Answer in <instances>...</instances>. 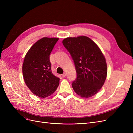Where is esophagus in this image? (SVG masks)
Listing matches in <instances>:
<instances>
[{
    "label": "esophagus",
    "instance_id": "esophagus-1",
    "mask_svg": "<svg viewBox=\"0 0 133 133\" xmlns=\"http://www.w3.org/2000/svg\"><path fill=\"white\" fill-rule=\"evenodd\" d=\"M66 74L65 73H64V74H62V76H63V78H64V77H65V76H66Z\"/></svg>",
    "mask_w": 133,
    "mask_h": 133
}]
</instances>
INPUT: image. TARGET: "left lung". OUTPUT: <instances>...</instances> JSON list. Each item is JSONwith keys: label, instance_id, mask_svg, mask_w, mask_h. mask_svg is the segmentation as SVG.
Wrapping results in <instances>:
<instances>
[{"label": "left lung", "instance_id": "1", "mask_svg": "<svg viewBox=\"0 0 133 133\" xmlns=\"http://www.w3.org/2000/svg\"><path fill=\"white\" fill-rule=\"evenodd\" d=\"M63 44L73 59L76 78L72 87L82 98H89L101 89L105 81L107 66L101 50L89 38H67Z\"/></svg>", "mask_w": 133, "mask_h": 133}]
</instances>
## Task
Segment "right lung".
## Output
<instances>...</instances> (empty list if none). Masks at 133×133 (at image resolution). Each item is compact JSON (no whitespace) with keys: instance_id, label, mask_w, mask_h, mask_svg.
<instances>
[{"instance_id":"obj_1","label":"right lung","mask_w":133,"mask_h":133,"mask_svg":"<svg viewBox=\"0 0 133 133\" xmlns=\"http://www.w3.org/2000/svg\"><path fill=\"white\" fill-rule=\"evenodd\" d=\"M58 38H43L32 46L26 53L23 64L25 83L33 94L45 98L57 89L59 78L51 72L50 55Z\"/></svg>"}]
</instances>
